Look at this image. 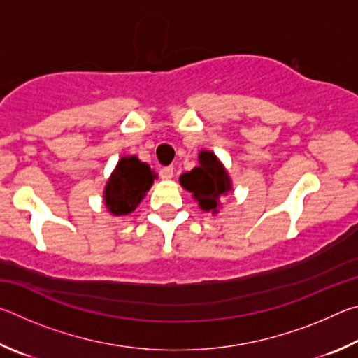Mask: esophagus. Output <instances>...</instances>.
Wrapping results in <instances>:
<instances>
[{"label":"esophagus","mask_w":358,"mask_h":358,"mask_svg":"<svg viewBox=\"0 0 358 358\" xmlns=\"http://www.w3.org/2000/svg\"><path fill=\"white\" fill-rule=\"evenodd\" d=\"M159 177L162 180H171L173 177V167L172 166H167V167H162L159 171Z\"/></svg>","instance_id":"obj_1"}]
</instances>
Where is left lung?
I'll list each match as a JSON object with an SVG mask.
<instances>
[{
	"label": "left lung",
	"instance_id": "left-lung-1",
	"mask_svg": "<svg viewBox=\"0 0 358 358\" xmlns=\"http://www.w3.org/2000/svg\"><path fill=\"white\" fill-rule=\"evenodd\" d=\"M180 183L199 202L203 211L217 213L220 199L232 191V181L213 151L199 153V166L180 177Z\"/></svg>",
	"mask_w": 358,
	"mask_h": 358
}]
</instances>
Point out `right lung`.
I'll use <instances>...</instances> for the list:
<instances>
[{
	"label": "right lung",
	"instance_id": "obj_1",
	"mask_svg": "<svg viewBox=\"0 0 358 358\" xmlns=\"http://www.w3.org/2000/svg\"><path fill=\"white\" fill-rule=\"evenodd\" d=\"M157 175L137 156H123L106 183L104 203L112 215L132 213Z\"/></svg>",
	"mask_w": 358,
	"mask_h": 358
}]
</instances>
